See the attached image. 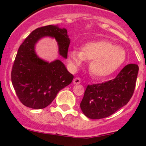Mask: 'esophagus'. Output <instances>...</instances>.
<instances>
[{
  "label": "esophagus",
  "mask_w": 146,
  "mask_h": 146,
  "mask_svg": "<svg viewBox=\"0 0 146 146\" xmlns=\"http://www.w3.org/2000/svg\"><path fill=\"white\" fill-rule=\"evenodd\" d=\"M80 82H81V80H80V79L79 78H76L73 80V83H74L75 85H78V84L80 83Z\"/></svg>",
  "instance_id": "34e87169"
}]
</instances>
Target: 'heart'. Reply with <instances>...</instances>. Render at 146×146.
I'll list each match as a JSON object with an SVG mask.
<instances>
[{"mask_svg": "<svg viewBox=\"0 0 146 146\" xmlns=\"http://www.w3.org/2000/svg\"><path fill=\"white\" fill-rule=\"evenodd\" d=\"M126 58L123 48L105 39L86 42L81 46L80 51L73 49L68 54L69 63L74 69L80 66L84 60L90 61V71L98 78H105L115 73Z\"/></svg>", "mask_w": 146, "mask_h": 146, "instance_id": "b5f03b06", "label": "heart"}]
</instances>
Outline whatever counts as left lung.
I'll return each mask as SVG.
<instances>
[{"label":"left lung","instance_id":"1","mask_svg":"<svg viewBox=\"0 0 146 146\" xmlns=\"http://www.w3.org/2000/svg\"><path fill=\"white\" fill-rule=\"evenodd\" d=\"M138 73V65L129 64L113 80L88 85L80 102L82 113L89 119H103L126 105L134 92Z\"/></svg>","mask_w":146,"mask_h":146}]
</instances>
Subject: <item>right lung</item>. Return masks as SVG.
I'll list each match as a JSON object with an SVG mask.
<instances>
[{"mask_svg": "<svg viewBox=\"0 0 146 146\" xmlns=\"http://www.w3.org/2000/svg\"><path fill=\"white\" fill-rule=\"evenodd\" d=\"M47 36L55 39L58 54L66 59L70 42L67 29L51 25L37 28L25 39L11 72L12 83L19 100L26 107L36 110L49 105L58 92L73 79L61 60L48 62L37 56L35 45Z\"/></svg>", "mask_w": 146, "mask_h": 146, "instance_id": "add662e5", "label": "right lung"}]
</instances>
